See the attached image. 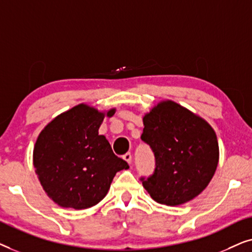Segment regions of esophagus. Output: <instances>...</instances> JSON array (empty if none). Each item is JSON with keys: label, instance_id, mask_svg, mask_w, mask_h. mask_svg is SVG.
I'll return each instance as SVG.
<instances>
[{"label": "esophagus", "instance_id": "1", "mask_svg": "<svg viewBox=\"0 0 252 252\" xmlns=\"http://www.w3.org/2000/svg\"><path fill=\"white\" fill-rule=\"evenodd\" d=\"M123 158L127 161V163L130 164V161H132V154H130V153H126V154L123 156Z\"/></svg>", "mask_w": 252, "mask_h": 252}]
</instances>
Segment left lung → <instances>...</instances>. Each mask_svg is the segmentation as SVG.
<instances>
[{
    "mask_svg": "<svg viewBox=\"0 0 252 252\" xmlns=\"http://www.w3.org/2000/svg\"><path fill=\"white\" fill-rule=\"evenodd\" d=\"M141 140L155 156V171L141 177L155 201L180 205L204 190L215 174L219 147L215 130L189 110L160 102L143 117Z\"/></svg>",
    "mask_w": 252,
    "mask_h": 252,
    "instance_id": "8db88e82",
    "label": "left lung"
}]
</instances>
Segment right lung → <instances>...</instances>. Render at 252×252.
<instances>
[{
  "label": "right lung",
  "instance_id": "obj_1",
  "mask_svg": "<svg viewBox=\"0 0 252 252\" xmlns=\"http://www.w3.org/2000/svg\"><path fill=\"white\" fill-rule=\"evenodd\" d=\"M115 109L106 113L111 117ZM104 113L79 104L44 127L34 147V167L48 196L63 208L82 210L101 202L118 171L128 164L98 135Z\"/></svg>",
  "mask_w": 252,
  "mask_h": 252
}]
</instances>
